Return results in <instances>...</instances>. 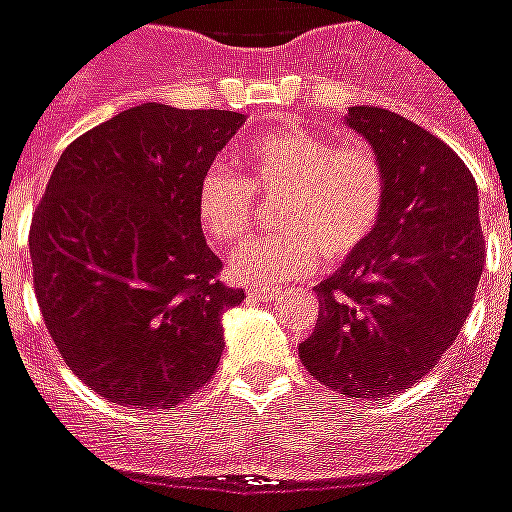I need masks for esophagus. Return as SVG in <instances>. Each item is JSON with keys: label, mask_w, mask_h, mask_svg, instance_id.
Returning <instances> with one entry per match:
<instances>
[{"label": "esophagus", "mask_w": 512, "mask_h": 512, "mask_svg": "<svg viewBox=\"0 0 512 512\" xmlns=\"http://www.w3.org/2000/svg\"><path fill=\"white\" fill-rule=\"evenodd\" d=\"M246 293L251 301H274V298H280L282 290L280 287H248Z\"/></svg>", "instance_id": "1"}]
</instances>
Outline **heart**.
I'll use <instances>...</instances> for the list:
<instances>
[{
    "mask_svg": "<svg viewBox=\"0 0 512 512\" xmlns=\"http://www.w3.org/2000/svg\"><path fill=\"white\" fill-rule=\"evenodd\" d=\"M243 175L211 164L196 185V217L217 246L238 243L253 225L259 198H277L274 225L232 253L243 282H277L316 261L342 264L379 230L387 206V172L366 143H345L322 130L282 128L248 138L238 156Z\"/></svg>",
    "mask_w": 512,
    "mask_h": 512,
    "instance_id": "heart-1",
    "label": "heart"
}]
</instances>
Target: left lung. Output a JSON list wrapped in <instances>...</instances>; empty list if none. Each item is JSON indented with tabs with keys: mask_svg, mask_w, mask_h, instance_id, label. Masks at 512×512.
<instances>
[{
	"mask_svg": "<svg viewBox=\"0 0 512 512\" xmlns=\"http://www.w3.org/2000/svg\"><path fill=\"white\" fill-rule=\"evenodd\" d=\"M387 172L374 238L316 285L319 319L298 345L316 382L390 398L437 366L474 306L484 266L476 180L445 141L390 109L350 107Z\"/></svg>",
	"mask_w": 512,
	"mask_h": 512,
	"instance_id": "1",
	"label": "left lung"
}]
</instances>
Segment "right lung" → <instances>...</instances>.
<instances>
[{
    "mask_svg": "<svg viewBox=\"0 0 512 512\" xmlns=\"http://www.w3.org/2000/svg\"><path fill=\"white\" fill-rule=\"evenodd\" d=\"M243 114L141 104L75 138L31 219L33 290L75 377L122 408H175L214 377L243 287L196 217V185Z\"/></svg>",
    "mask_w": 512,
    "mask_h": 512,
    "instance_id": "obj_1",
    "label": "right lung"
}]
</instances>
